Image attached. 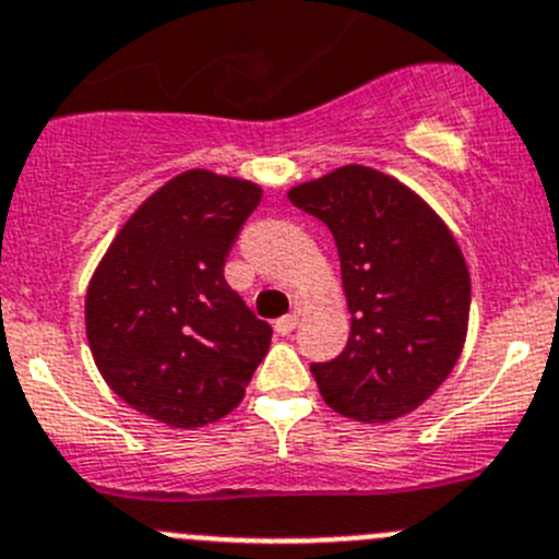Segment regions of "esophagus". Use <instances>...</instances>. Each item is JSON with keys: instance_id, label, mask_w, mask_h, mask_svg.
Here are the masks:
<instances>
[{"instance_id": "obj_1", "label": "esophagus", "mask_w": 559, "mask_h": 559, "mask_svg": "<svg viewBox=\"0 0 559 559\" xmlns=\"http://www.w3.org/2000/svg\"><path fill=\"white\" fill-rule=\"evenodd\" d=\"M297 325H300V314H286V317H281V320H275V331H278L281 336L292 333Z\"/></svg>"}]
</instances>
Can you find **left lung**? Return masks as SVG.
<instances>
[{
	"label": "left lung",
	"mask_w": 559,
	"mask_h": 559,
	"mask_svg": "<svg viewBox=\"0 0 559 559\" xmlns=\"http://www.w3.org/2000/svg\"><path fill=\"white\" fill-rule=\"evenodd\" d=\"M333 234L350 338L311 364L328 408L385 425L419 408L455 369L468 331L472 278L436 209L394 176L342 165L289 190Z\"/></svg>",
	"instance_id": "left-lung-1"
}]
</instances>
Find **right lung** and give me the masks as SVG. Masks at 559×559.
I'll return each mask as SVG.
<instances>
[{
	"label": "right lung",
	"mask_w": 559,
	"mask_h": 559,
	"mask_svg": "<svg viewBox=\"0 0 559 559\" xmlns=\"http://www.w3.org/2000/svg\"><path fill=\"white\" fill-rule=\"evenodd\" d=\"M262 187L192 168L151 192L102 255L85 295L93 361L140 414L179 430L231 414L267 356L223 267Z\"/></svg>",
	"instance_id": "add662e5"
}]
</instances>
